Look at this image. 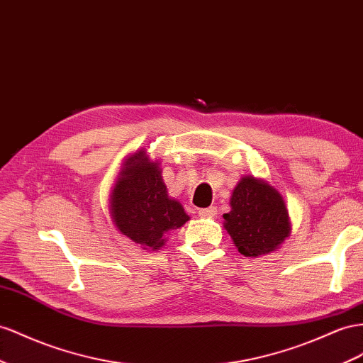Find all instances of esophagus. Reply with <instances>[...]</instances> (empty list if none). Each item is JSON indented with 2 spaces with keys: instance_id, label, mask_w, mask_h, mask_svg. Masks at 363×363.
<instances>
[{
  "instance_id": "obj_1",
  "label": "esophagus",
  "mask_w": 363,
  "mask_h": 363,
  "mask_svg": "<svg viewBox=\"0 0 363 363\" xmlns=\"http://www.w3.org/2000/svg\"><path fill=\"white\" fill-rule=\"evenodd\" d=\"M217 213V208L215 206H211V208H206V209H200L199 211V215L201 218H211L213 217V215Z\"/></svg>"
}]
</instances>
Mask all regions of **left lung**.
<instances>
[{"label":"left lung","mask_w":363,"mask_h":363,"mask_svg":"<svg viewBox=\"0 0 363 363\" xmlns=\"http://www.w3.org/2000/svg\"><path fill=\"white\" fill-rule=\"evenodd\" d=\"M224 229L244 257H259L279 247L291 226L282 195L267 182L246 175L233 189Z\"/></svg>","instance_id":"obj_1"}]
</instances>
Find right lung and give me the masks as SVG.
<instances>
[{
  "label": "right lung",
  "instance_id": "obj_1",
  "mask_svg": "<svg viewBox=\"0 0 363 363\" xmlns=\"http://www.w3.org/2000/svg\"><path fill=\"white\" fill-rule=\"evenodd\" d=\"M110 212L119 232L146 250H159L168 235L189 220L183 206L168 195L159 163L151 162L145 150L125 160Z\"/></svg>",
  "mask_w": 363,
  "mask_h": 363
}]
</instances>
